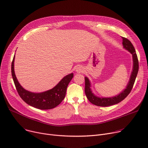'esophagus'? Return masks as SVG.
Instances as JSON below:
<instances>
[{"mask_svg":"<svg viewBox=\"0 0 148 148\" xmlns=\"http://www.w3.org/2000/svg\"><path fill=\"white\" fill-rule=\"evenodd\" d=\"M76 72H77V73H82V72H84V69H83V68H82L81 66L77 67L76 68Z\"/></svg>","mask_w":148,"mask_h":148,"instance_id":"1","label":"esophagus"}]
</instances>
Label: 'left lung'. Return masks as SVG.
I'll return each mask as SVG.
<instances>
[{"label":"left lung","instance_id":"1","mask_svg":"<svg viewBox=\"0 0 148 148\" xmlns=\"http://www.w3.org/2000/svg\"><path fill=\"white\" fill-rule=\"evenodd\" d=\"M122 38L124 49L129 51L132 54L133 58V69L129 81L126 86V88L117 95L112 97H99L95 95L92 92L91 89H90V82L89 79L87 77H85V92L86 96L90 103L95 106L100 107H108L119 103L120 102L123 101L130 94L134 84L139 71V62L138 56L132 42L126 38L122 37Z\"/></svg>","mask_w":148,"mask_h":148}]
</instances>
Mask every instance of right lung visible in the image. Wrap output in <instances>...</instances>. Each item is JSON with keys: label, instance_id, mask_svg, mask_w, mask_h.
Segmentation results:
<instances>
[{"label": "right lung", "instance_id": "right-lung-1", "mask_svg": "<svg viewBox=\"0 0 148 148\" xmlns=\"http://www.w3.org/2000/svg\"><path fill=\"white\" fill-rule=\"evenodd\" d=\"M15 56L11 66L13 80L20 97L28 105L40 110H50L59 105L65 97L67 87L73 77L72 73L64 76L53 88L47 91L35 93L25 89L19 83L14 71Z\"/></svg>", "mask_w": 148, "mask_h": 148}]
</instances>
